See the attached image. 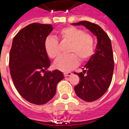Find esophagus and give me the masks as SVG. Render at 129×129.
I'll use <instances>...</instances> for the list:
<instances>
[{
    "mask_svg": "<svg viewBox=\"0 0 129 129\" xmlns=\"http://www.w3.org/2000/svg\"><path fill=\"white\" fill-rule=\"evenodd\" d=\"M63 75H64L65 77H69V76L72 75H73V73L68 72V73H63Z\"/></svg>",
    "mask_w": 129,
    "mask_h": 129,
    "instance_id": "34e87169",
    "label": "esophagus"
}]
</instances>
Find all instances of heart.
I'll use <instances>...</instances> for the list:
<instances>
[{"mask_svg":"<svg viewBox=\"0 0 129 129\" xmlns=\"http://www.w3.org/2000/svg\"><path fill=\"white\" fill-rule=\"evenodd\" d=\"M58 35L63 41L70 43L68 52L72 54L59 56L54 63L56 69L68 72L78 66L79 59L84 61L92 56L94 51V40L92 36L86 34L82 29L73 26L66 27L61 29ZM44 47L50 58L54 59L59 55V44L54 37H47Z\"/></svg>","mask_w":129,"mask_h":129,"instance_id":"b5f03b06","label":"heart"}]
</instances>
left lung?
<instances>
[{
  "label": "left lung",
  "instance_id": "left-lung-1",
  "mask_svg": "<svg viewBox=\"0 0 129 129\" xmlns=\"http://www.w3.org/2000/svg\"><path fill=\"white\" fill-rule=\"evenodd\" d=\"M72 25L86 27L97 37L95 52L84 66L83 73L76 74L80 80L75 87L76 94L81 100L95 101L106 92L112 80L114 60L111 39L97 24L83 21Z\"/></svg>",
  "mask_w": 129,
  "mask_h": 129
}]
</instances>
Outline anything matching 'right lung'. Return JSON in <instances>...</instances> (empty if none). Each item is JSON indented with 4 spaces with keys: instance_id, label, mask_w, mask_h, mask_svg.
<instances>
[{
    "instance_id": "obj_1",
    "label": "right lung",
    "mask_w": 129,
    "mask_h": 129,
    "mask_svg": "<svg viewBox=\"0 0 129 129\" xmlns=\"http://www.w3.org/2000/svg\"><path fill=\"white\" fill-rule=\"evenodd\" d=\"M52 30V25L29 24L16 34L10 50V74L14 86L25 100L37 105L52 100L57 84L64 77L58 70L45 71L50 61L44 43Z\"/></svg>"
}]
</instances>
